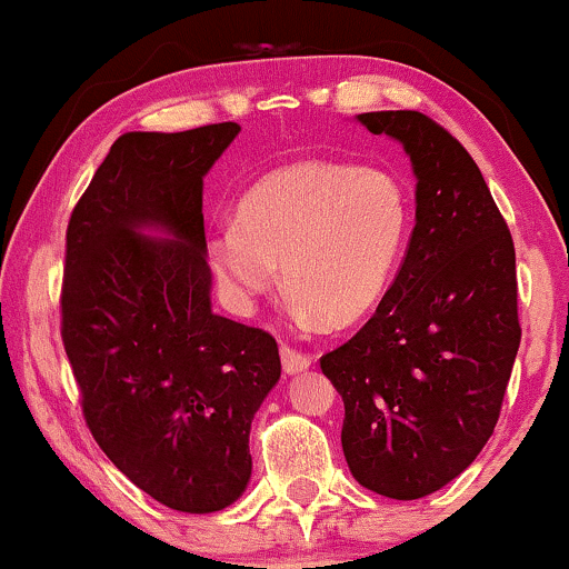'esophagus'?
Here are the masks:
<instances>
[{"instance_id":"obj_1","label":"esophagus","mask_w":569,"mask_h":569,"mask_svg":"<svg viewBox=\"0 0 569 569\" xmlns=\"http://www.w3.org/2000/svg\"><path fill=\"white\" fill-rule=\"evenodd\" d=\"M279 355H282V368H284L287 376H295V372L308 370L310 362H313V357L306 355V352H298V349H292L290 345H282Z\"/></svg>"}]
</instances>
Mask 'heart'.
<instances>
[{
    "instance_id": "heart-1",
    "label": "heart",
    "mask_w": 569,
    "mask_h": 569,
    "mask_svg": "<svg viewBox=\"0 0 569 569\" xmlns=\"http://www.w3.org/2000/svg\"><path fill=\"white\" fill-rule=\"evenodd\" d=\"M411 224V193L391 170L300 160L251 186L236 224L214 230L207 253L238 308L267 295L282 263L300 321L347 326L383 300Z\"/></svg>"
}]
</instances>
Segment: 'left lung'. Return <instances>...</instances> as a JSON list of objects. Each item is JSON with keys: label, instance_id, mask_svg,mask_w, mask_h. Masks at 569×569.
Returning <instances> with one entry per match:
<instances>
[{"label": "left lung", "instance_id": "left-lung-1", "mask_svg": "<svg viewBox=\"0 0 569 569\" xmlns=\"http://www.w3.org/2000/svg\"><path fill=\"white\" fill-rule=\"evenodd\" d=\"M357 121L409 154L417 214L393 284L321 370L345 401L352 477L419 500L469 469L495 432L520 347L516 248L477 162L440 123L419 111Z\"/></svg>", "mask_w": 569, "mask_h": 569}]
</instances>
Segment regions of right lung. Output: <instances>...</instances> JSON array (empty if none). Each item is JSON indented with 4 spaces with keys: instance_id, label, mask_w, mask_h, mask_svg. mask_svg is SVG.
Returning <instances> with one entry per match:
<instances>
[{
    "instance_id": "1",
    "label": "right lung",
    "mask_w": 569,
    "mask_h": 569,
    "mask_svg": "<svg viewBox=\"0 0 569 569\" xmlns=\"http://www.w3.org/2000/svg\"><path fill=\"white\" fill-rule=\"evenodd\" d=\"M238 131L119 137L67 228L61 339L84 422L123 477L197 516L246 492L282 372L274 337L212 310L201 193Z\"/></svg>"
}]
</instances>
